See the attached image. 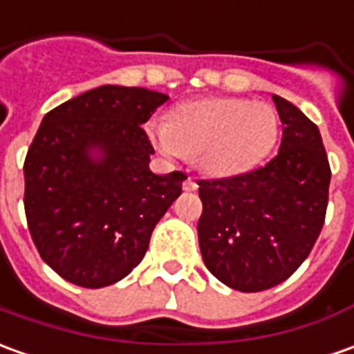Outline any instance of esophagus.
<instances>
[{
    "mask_svg": "<svg viewBox=\"0 0 354 354\" xmlns=\"http://www.w3.org/2000/svg\"><path fill=\"white\" fill-rule=\"evenodd\" d=\"M197 187H199V186H197L196 178L187 176L186 180H184V189H186V192H196Z\"/></svg>",
    "mask_w": 354,
    "mask_h": 354,
    "instance_id": "obj_1",
    "label": "esophagus"
}]
</instances>
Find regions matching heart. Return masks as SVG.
I'll return each instance as SVG.
<instances>
[{"label": "heart", "instance_id": "b5f03b06", "mask_svg": "<svg viewBox=\"0 0 354 354\" xmlns=\"http://www.w3.org/2000/svg\"><path fill=\"white\" fill-rule=\"evenodd\" d=\"M167 157H197L213 176H234L258 167L277 141L279 120L266 102L203 98L172 110L168 122L149 124Z\"/></svg>", "mask_w": 354, "mask_h": 354}]
</instances>
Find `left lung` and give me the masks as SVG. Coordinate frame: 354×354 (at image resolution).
Here are the masks:
<instances>
[{
    "label": "left lung",
    "mask_w": 354,
    "mask_h": 354,
    "mask_svg": "<svg viewBox=\"0 0 354 354\" xmlns=\"http://www.w3.org/2000/svg\"><path fill=\"white\" fill-rule=\"evenodd\" d=\"M273 100L283 124L277 155L242 174L197 180L203 261L242 292L287 281L310 256L328 209L331 168L318 126L285 98Z\"/></svg>",
    "instance_id": "8db88e82"
}]
</instances>
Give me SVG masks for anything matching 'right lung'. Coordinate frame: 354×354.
<instances>
[{"mask_svg":"<svg viewBox=\"0 0 354 354\" xmlns=\"http://www.w3.org/2000/svg\"><path fill=\"white\" fill-rule=\"evenodd\" d=\"M168 95L104 85L50 110L25 158V215L40 258L73 285L100 288L143 259L151 234L182 194L184 172L149 170L141 124ZM98 148V161L88 155Z\"/></svg>","mask_w":354,"mask_h":354,"instance_id":"1","label":"right lung"}]
</instances>
